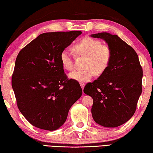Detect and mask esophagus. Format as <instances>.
<instances>
[{"instance_id": "esophagus-1", "label": "esophagus", "mask_w": 153, "mask_h": 153, "mask_svg": "<svg viewBox=\"0 0 153 153\" xmlns=\"http://www.w3.org/2000/svg\"><path fill=\"white\" fill-rule=\"evenodd\" d=\"M80 85H81V88H82V89H83L84 87H85V83H84V82H80Z\"/></svg>"}]
</instances>
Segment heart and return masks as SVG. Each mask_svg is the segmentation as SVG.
Segmentation results:
<instances>
[{"mask_svg": "<svg viewBox=\"0 0 153 153\" xmlns=\"http://www.w3.org/2000/svg\"><path fill=\"white\" fill-rule=\"evenodd\" d=\"M74 50L78 56L86 57L84 68L82 71H74L69 74L70 79L79 82L91 80L97 74H101L106 71L112 59V50L108 45L102 44L96 39L86 37L77 42ZM60 61L62 66L66 71L74 69L72 55L68 49H65L60 53Z\"/></svg>", "mask_w": 153, "mask_h": 153, "instance_id": "1", "label": "heart"}]
</instances>
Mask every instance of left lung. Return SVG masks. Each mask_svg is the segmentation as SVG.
<instances>
[{
	"label": "left lung",
	"mask_w": 153,
	"mask_h": 153,
	"mask_svg": "<svg viewBox=\"0 0 153 153\" xmlns=\"http://www.w3.org/2000/svg\"><path fill=\"white\" fill-rule=\"evenodd\" d=\"M111 47L110 65L97 80L88 82L84 93L94 100L91 114L95 122L106 127L121 126L131 118L142 94L143 71L135 50L116 34H91Z\"/></svg>",
	"instance_id": "8db88e82"
}]
</instances>
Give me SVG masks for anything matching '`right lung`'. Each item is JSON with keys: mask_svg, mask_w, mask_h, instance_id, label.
Returning <instances> with one entry per match:
<instances>
[{"mask_svg": "<svg viewBox=\"0 0 153 153\" xmlns=\"http://www.w3.org/2000/svg\"><path fill=\"white\" fill-rule=\"evenodd\" d=\"M81 33L45 32L17 55L12 87L19 111L34 127L49 131L59 128L71 107L81 97L79 82L68 79L59 57Z\"/></svg>", "mask_w": 153, "mask_h": 153, "instance_id": "right-lung-1", "label": "right lung"}]
</instances>
